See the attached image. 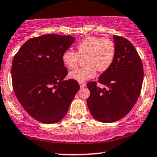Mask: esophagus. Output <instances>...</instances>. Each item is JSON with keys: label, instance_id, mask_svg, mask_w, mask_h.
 Returning <instances> with one entry per match:
<instances>
[{"label": "esophagus", "instance_id": "obj_1", "mask_svg": "<svg viewBox=\"0 0 157 157\" xmlns=\"http://www.w3.org/2000/svg\"><path fill=\"white\" fill-rule=\"evenodd\" d=\"M79 84H80V88H84L86 86V83L84 82H79Z\"/></svg>", "mask_w": 157, "mask_h": 157}]
</instances>
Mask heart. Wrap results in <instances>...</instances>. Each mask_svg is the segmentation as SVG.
Here are the masks:
<instances>
[{"instance_id": "heart-1", "label": "heart", "mask_w": 157, "mask_h": 157, "mask_svg": "<svg viewBox=\"0 0 157 157\" xmlns=\"http://www.w3.org/2000/svg\"><path fill=\"white\" fill-rule=\"evenodd\" d=\"M115 54L116 47L111 40L89 36L77 45V52L66 50L62 55V61L66 67L73 68L80 57L85 56L86 66L70 71L68 75L71 79L84 82L94 77L97 69L101 72L109 69L114 60Z\"/></svg>"}]
</instances>
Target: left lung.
I'll use <instances>...</instances> for the list:
<instances>
[{"instance_id":"obj_1","label":"left lung","mask_w":157,"mask_h":157,"mask_svg":"<svg viewBox=\"0 0 157 157\" xmlns=\"http://www.w3.org/2000/svg\"><path fill=\"white\" fill-rule=\"evenodd\" d=\"M116 54L109 69L99 77L98 82L87 83L90 96L87 105L94 119L113 122L126 116L137 101L143 81V66L136 48L125 37L113 35Z\"/></svg>"}]
</instances>
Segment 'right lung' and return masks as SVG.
I'll use <instances>...</instances> for the list:
<instances>
[{
  "label": "right lung",
  "instance_id": "add662e5",
  "mask_svg": "<svg viewBox=\"0 0 157 157\" xmlns=\"http://www.w3.org/2000/svg\"><path fill=\"white\" fill-rule=\"evenodd\" d=\"M70 35H44L26 41L12 65V87L17 100L32 117L46 124L60 121L80 89L68 75L63 53L75 41Z\"/></svg>",
  "mask_w": 157,
  "mask_h": 157
}]
</instances>
